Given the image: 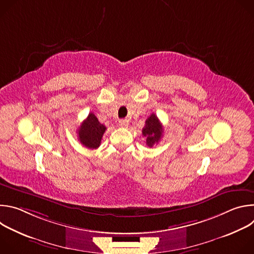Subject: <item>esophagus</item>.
<instances>
[{
  "label": "esophagus",
  "mask_w": 254,
  "mask_h": 254,
  "mask_svg": "<svg viewBox=\"0 0 254 254\" xmlns=\"http://www.w3.org/2000/svg\"><path fill=\"white\" fill-rule=\"evenodd\" d=\"M119 125L123 127H128V121L127 120H121L119 122Z\"/></svg>",
  "instance_id": "esophagus-1"
}]
</instances>
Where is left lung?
I'll list each match as a JSON object with an SVG mask.
<instances>
[{"instance_id":"left-lung-1","label":"left lung","mask_w":254,"mask_h":254,"mask_svg":"<svg viewBox=\"0 0 254 254\" xmlns=\"http://www.w3.org/2000/svg\"><path fill=\"white\" fill-rule=\"evenodd\" d=\"M163 132L164 129L161 122L155 114H152L146 121L144 127L142 128V135L147 138V146L152 148L155 143L159 142V140L163 136Z\"/></svg>"}]
</instances>
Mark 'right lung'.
I'll use <instances>...</instances> for the list:
<instances>
[{"instance_id": "add662e5", "label": "right lung", "mask_w": 254, "mask_h": 254, "mask_svg": "<svg viewBox=\"0 0 254 254\" xmlns=\"http://www.w3.org/2000/svg\"><path fill=\"white\" fill-rule=\"evenodd\" d=\"M105 129V126L101 125L97 118L90 113L79 127L77 133L80 142L84 147L94 150L100 146L101 138Z\"/></svg>"}]
</instances>
